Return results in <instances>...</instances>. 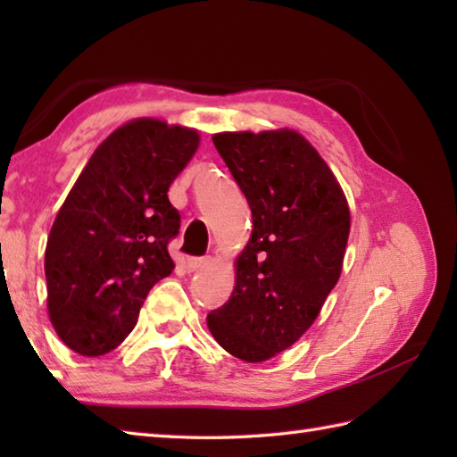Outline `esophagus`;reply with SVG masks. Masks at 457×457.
Listing matches in <instances>:
<instances>
[{
	"instance_id": "obj_1",
	"label": "esophagus",
	"mask_w": 457,
	"mask_h": 457,
	"mask_svg": "<svg viewBox=\"0 0 457 457\" xmlns=\"http://www.w3.org/2000/svg\"><path fill=\"white\" fill-rule=\"evenodd\" d=\"M210 263L208 257H190L187 259V270L188 273H196V270H202Z\"/></svg>"
}]
</instances>
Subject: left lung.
I'll return each mask as SVG.
<instances>
[{"mask_svg": "<svg viewBox=\"0 0 457 457\" xmlns=\"http://www.w3.org/2000/svg\"><path fill=\"white\" fill-rule=\"evenodd\" d=\"M212 141L251 208L236 287L206 322L228 353L261 363L316 322L344 269L347 198L336 174L295 129L221 131Z\"/></svg>", "mask_w": 457, "mask_h": 457, "instance_id": "obj_1", "label": "left lung"}]
</instances>
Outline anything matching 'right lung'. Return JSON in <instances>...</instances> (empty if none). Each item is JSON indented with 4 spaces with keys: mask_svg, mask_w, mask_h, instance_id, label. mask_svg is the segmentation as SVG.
<instances>
[{
    "mask_svg": "<svg viewBox=\"0 0 457 457\" xmlns=\"http://www.w3.org/2000/svg\"><path fill=\"white\" fill-rule=\"evenodd\" d=\"M200 133L137 118L105 137L68 192L45 249L46 310L72 352L110 353L137 324L149 290L169 277L180 213L169 188Z\"/></svg>",
    "mask_w": 457,
    "mask_h": 457,
    "instance_id": "obj_1",
    "label": "right lung"
}]
</instances>
